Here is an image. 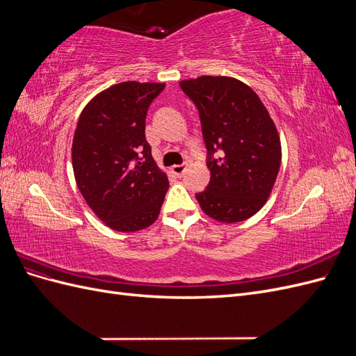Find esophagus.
Wrapping results in <instances>:
<instances>
[{
    "label": "esophagus",
    "mask_w": 356,
    "mask_h": 356,
    "mask_svg": "<svg viewBox=\"0 0 356 356\" xmlns=\"http://www.w3.org/2000/svg\"><path fill=\"white\" fill-rule=\"evenodd\" d=\"M170 169H172V172H174V174H175L177 177H182V174H184L186 169H187V165H186V163H182V165H174Z\"/></svg>",
    "instance_id": "obj_1"
}]
</instances>
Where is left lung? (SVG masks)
Segmentation results:
<instances>
[{
    "label": "left lung",
    "instance_id": "1",
    "mask_svg": "<svg viewBox=\"0 0 356 356\" xmlns=\"http://www.w3.org/2000/svg\"><path fill=\"white\" fill-rule=\"evenodd\" d=\"M179 86L196 105L208 149L211 179L196 193L200 208L221 222L248 220L263 208L281 166L273 120L257 93L236 79L202 75Z\"/></svg>",
    "mask_w": 356,
    "mask_h": 356
}]
</instances>
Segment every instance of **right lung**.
Returning a JSON list of instances; mask_svg holds the SVG:
<instances>
[{
  "mask_svg": "<svg viewBox=\"0 0 356 356\" xmlns=\"http://www.w3.org/2000/svg\"><path fill=\"white\" fill-rule=\"evenodd\" d=\"M163 83L124 81L96 95L80 114L72 141V168L84 200L117 232L152 225L169 181L145 139L148 106Z\"/></svg>",
  "mask_w": 356,
  "mask_h": 356,
  "instance_id": "obj_1",
  "label": "right lung"
}]
</instances>
